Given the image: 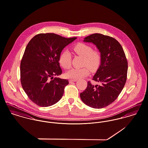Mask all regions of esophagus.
Returning <instances> with one entry per match:
<instances>
[{
	"instance_id": "1",
	"label": "esophagus",
	"mask_w": 148,
	"mask_h": 148,
	"mask_svg": "<svg viewBox=\"0 0 148 148\" xmlns=\"http://www.w3.org/2000/svg\"><path fill=\"white\" fill-rule=\"evenodd\" d=\"M77 81V79H70L69 80V82L70 83H72L73 82H76Z\"/></svg>"
}]
</instances>
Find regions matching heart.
Here are the masks:
<instances>
[{
    "label": "heart",
    "instance_id": "b5f03b06",
    "mask_svg": "<svg viewBox=\"0 0 148 148\" xmlns=\"http://www.w3.org/2000/svg\"><path fill=\"white\" fill-rule=\"evenodd\" d=\"M74 52L83 57V66H87L91 71L98 68L101 62V56L97 50H93L92 47L87 44L79 42L73 47ZM60 65L65 69H69L71 65V56L68 51H63L59 58ZM89 70L87 67L82 68H73L66 73V77L72 79H77L88 75Z\"/></svg>",
    "mask_w": 148,
    "mask_h": 148
}]
</instances>
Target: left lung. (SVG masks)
Masks as SVG:
<instances>
[{"instance_id": "8db88e82", "label": "left lung", "mask_w": 148, "mask_h": 148, "mask_svg": "<svg viewBox=\"0 0 148 148\" xmlns=\"http://www.w3.org/2000/svg\"><path fill=\"white\" fill-rule=\"evenodd\" d=\"M83 41L93 43L100 53V65L92 80L101 84L94 86L88 81L80 97L88 106L102 108L113 103L123 89L127 77V60L121 45L113 37L94 33Z\"/></svg>"}]
</instances>
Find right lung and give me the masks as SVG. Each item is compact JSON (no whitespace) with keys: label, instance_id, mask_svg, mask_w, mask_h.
<instances>
[{"label":"right lung","instance_id":"obj_1","mask_svg":"<svg viewBox=\"0 0 148 148\" xmlns=\"http://www.w3.org/2000/svg\"><path fill=\"white\" fill-rule=\"evenodd\" d=\"M76 38L40 33L28 42L20 63V81L24 91L36 104L49 107L62 98L69 81L54 76L62 73L59 63L62 50Z\"/></svg>","mask_w":148,"mask_h":148}]
</instances>
